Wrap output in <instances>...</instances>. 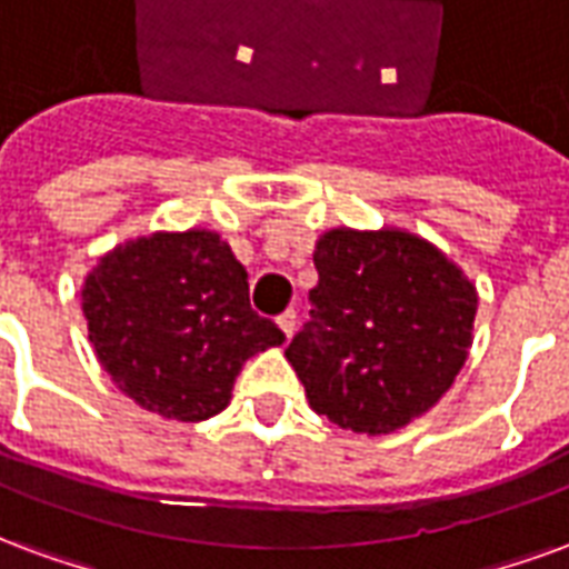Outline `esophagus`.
<instances>
[{
  "label": "esophagus",
  "instance_id": "34e87169",
  "mask_svg": "<svg viewBox=\"0 0 569 569\" xmlns=\"http://www.w3.org/2000/svg\"><path fill=\"white\" fill-rule=\"evenodd\" d=\"M279 327H281V333L288 336H293V330H297V312H293V309H288V312H281L279 315Z\"/></svg>",
  "mask_w": 569,
  "mask_h": 569
}]
</instances>
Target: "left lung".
<instances>
[{"label": "left lung", "mask_w": 569, "mask_h": 569, "mask_svg": "<svg viewBox=\"0 0 569 569\" xmlns=\"http://www.w3.org/2000/svg\"><path fill=\"white\" fill-rule=\"evenodd\" d=\"M312 312L284 358L318 416L355 433H393L425 416L472 346L476 288L406 230H327L315 244Z\"/></svg>", "instance_id": "obj_1"}]
</instances>
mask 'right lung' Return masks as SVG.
Wrapping results in <instances>:
<instances>
[{"label":"right lung","mask_w":569,"mask_h":569,"mask_svg":"<svg viewBox=\"0 0 569 569\" xmlns=\"http://www.w3.org/2000/svg\"><path fill=\"white\" fill-rule=\"evenodd\" d=\"M81 309L111 381L172 421L218 416L244 360L284 342L251 309L248 272L211 230L118 244L84 279Z\"/></svg>","instance_id":"1"}]
</instances>
